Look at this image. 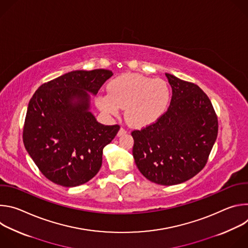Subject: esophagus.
Listing matches in <instances>:
<instances>
[{"label": "esophagus", "mask_w": 248, "mask_h": 248, "mask_svg": "<svg viewBox=\"0 0 248 248\" xmlns=\"http://www.w3.org/2000/svg\"><path fill=\"white\" fill-rule=\"evenodd\" d=\"M126 133V130L124 128V127H122L120 130H119V132H118V136H122V135H124V134H125Z\"/></svg>", "instance_id": "obj_1"}]
</instances>
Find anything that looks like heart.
<instances>
[{
	"instance_id": "heart-1",
	"label": "heart",
	"mask_w": 248,
	"mask_h": 248,
	"mask_svg": "<svg viewBox=\"0 0 248 248\" xmlns=\"http://www.w3.org/2000/svg\"><path fill=\"white\" fill-rule=\"evenodd\" d=\"M107 92L96 98L97 107L112 116H116L120 109H125V119L134 126L156 122L165 114L170 100V90L166 81L137 74L114 78L108 83Z\"/></svg>"
}]
</instances>
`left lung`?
<instances>
[{"label": "left lung", "instance_id": "obj_1", "mask_svg": "<svg viewBox=\"0 0 248 248\" xmlns=\"http://www.w3.org/2000/svg\"><path fill=\"white\" fill-rule=\"evenodd\" d=\"M170 107L156 122L134 129L132 155L145 178L162 186L185 183L207 164L218 135V118L202 89L166 74Z\"/></svg>", "mask_w": 248, "mask_h": 248}]
</instances>
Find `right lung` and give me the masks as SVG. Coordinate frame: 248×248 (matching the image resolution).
<instances>
[{
  "instance_id": "obj_1",
  "label": "right lung",
  "mask_w": 248,
  "mask_h": 248,
  "mask_svg": "<svg viewBox=\"0 0 248 248\" xmlns=\"http://www.w3.org/2000/svg\"><path fill=\"white\" fill-rule=\"evenodd\" d=\"M113 76L108 69L76 70L43 83L28 103L24 146L45 178L65 187L83 185L97 174L103 148L119 124L98 123L89 109L96 94Z\"/></svg>"
}]
</instances>
